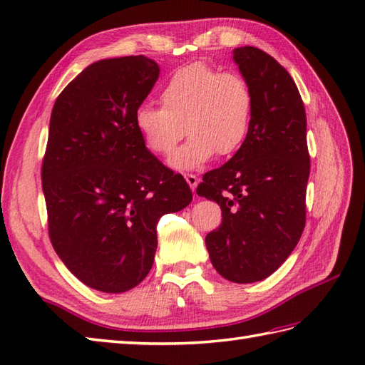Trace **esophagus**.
<instances>
[{
  "label": "esophagus",
  "mask_w": 365,
  "mask_h": 365,
  "mask_svg": "<svg viewBox=\"0 0 365 365\" xmlns=\"http://www.w3.org/2000/svg\"><path fill=\"white\" fill-rule=\"evenodd\" d=\"M185 180H187V183L190 185V188H191L192 191L196 190L197 183H199V178H197L196 175H192V174H187V175H185Z\"/></svg>",
  "instance_id": "obj_1"
}]
</instances>
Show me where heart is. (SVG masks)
<instances>
[{
    "mask_svg": "<svg viewBox=\"0 0 365 365\" xmlns=\"http://www.w3.org/2000/svg\"><path fill=\"white\" fill-rule=\"evenodd\" d=\"M160 102L163 108L138 106L133 123L145 149L160 157L173 152L187 130L191 138L169 158L175 170L202 168L216 152L229 157L250 135L254 97L238 73L190 64L168 80Z\"/></svg>",
    "mask_w": 365,
    "mask_h": 365,
    "instance_id": "heart-1",
    "label": "heart"
}]
</instances>
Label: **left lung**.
Here are the masks:
<instances>
[{"label": "left lung", "mask_w": 365, "mask_h": 365, "mask_svg": "<svg viewBox=\"0 0 365 365\" xmlns=\"http://www.w3.org/2000/svg\"><path fill=\"white\" fill-rule=\"evenodd\" d=\"M232 59L254 97L250 135L196 192L222 212L205 237L212 265L230 282L251 284L273 274L299 242L311 158L304 105L289 72L255 46H238Z\"/></svg>", "instance_id": "obj_1"}]
</instances>
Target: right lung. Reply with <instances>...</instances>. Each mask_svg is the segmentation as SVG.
Returning a JSON list of instances; mask_svg holds the SVG:
<instances>
[{
  "instance_id": "right-lung-1",
  "label": "right lung",
  "mask_w": 365,
  "mask_h": 365,
  "mask_svg": "<svg viewBox=\"0 0 365 365\" xmlns=\"http://www.w3.org/2000/svg\"><path fill=\"white\" fill-rule=\"evenodd\" d=\"M160 76L153 59L123 56L88 66L54 102L42 188L51 245L83 284L123 293L144 281L157 222L192 192L145 149L133 115Z\"/></svg>"
}]
</instances>
